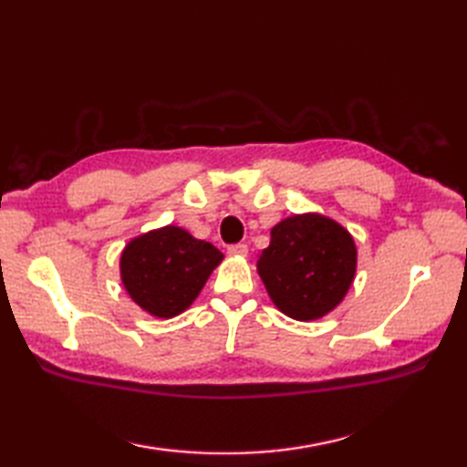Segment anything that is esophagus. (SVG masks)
Instances as JSON below:
<instances>
[{
  "instance_id": "1",
  "label": "esophagus",
  "mask_w": 467,
  "mask_h": 467,
  "mask_svg": "<svg viewBox=\"0 0 467 467\" xmlns=\"http://www.w3.org/2000/svg\"><path fill=\"white\" fill-rule=\"evenodd\" d=\"M226 253L233 254V256H246V253H249V246L243 244V243L231 244V246H228V249H226Z\"/></svg>"
}]
</instances>
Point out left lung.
Listing matches in <instances>:
<instances>
[{"mask_svg": "<svg viewBox=\"0 0 467 467\" xmlns=\"http://www.w3.org/2000/svg\"><path fill=\"white\" fill-rule=\"evenodd\" d=\"M256 271L276 309L296 321H315L349 291L357 246L333 218L293 214L271 228V244L259 254Z\"/></svg>", "mask_w": 467, "mask_h": 467, "instance_id": "left-lung-1", "label": "left lung"}]
</instances>
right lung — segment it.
<instances>
[{
  "instance_id": "1",
  "label": "right lung",
  "mask_w": 467,
  "mask_h": 467,
  "mask_svg": "<svg viewBox=\"0 0 467 467\" xmlns=\"http://www.w3.org/2000/svg\"><path fill=\"white\" fill-rule=\"evenodd\" d=\"M224 254L181 226L136 236L120 256V279L130 299L158 319L181 315L202 291Z\"/></svg>"
}]
</instances>
